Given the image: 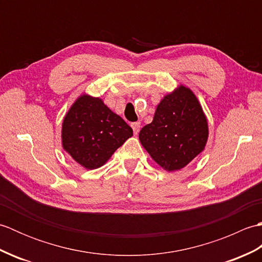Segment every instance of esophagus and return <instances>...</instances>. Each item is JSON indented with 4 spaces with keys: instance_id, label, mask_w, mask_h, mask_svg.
I'll return each instance as SVG.
<instances>
[{
    "instance_id": "34e87169",
    "label": "esophagus",
    "mask_w": 262,
    "mask_h": 262,
    "mask_svg": "<svg viewBox=\"0 0 262 262\" xmlns=\"http://www.w3.org/2000/svg\"><path fill=\"white\" fill-rule=\"evenodd\" d=\"M132 128H133V130H134V134L137 135L138 132H140V128H141V122H140V121L133 122V124H132Z\"/></svg>"
}]
</instances>
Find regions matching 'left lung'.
<instances>
[{
  "instance_id": "obj_1",
  "label": "left lung",
  "mask_w": 262,
  "mask_h": 262,
  "mask_svg": "<svg viewBox=\"0 0 262 262\" xmlns=\"http://www.w3.org/2000/svg\"><path fill=\"white\" fill-rule=\"evenodd\" d=\"M208 124L193 92L180 85L161 100L151 124L140 132V141L164 170L176 171L204 151Z\"/></svg>"
}]
</instances>
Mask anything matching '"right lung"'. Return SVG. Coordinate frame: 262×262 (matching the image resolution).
<instances>
[{"mask_svg":"<svg viewBox=\"0 0 262 262\" xmlns=\"http://www.w3.org/2000/svg\"><path fill=\"white\" fill-rule=\"evenodd\" d=\"M132 135L130 126L101 99L83 94L64 117L62 145L83 168L93 170L107 162Z\"/></svg>","mask_w":262,"mask_h":262,"instance_id":"1","label":"right lung"}]
</instances>
